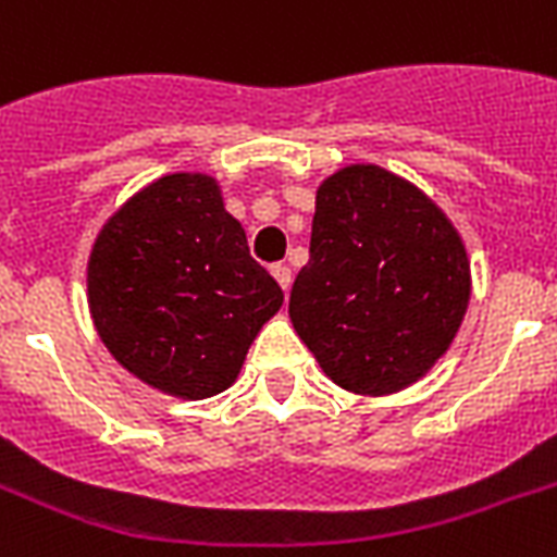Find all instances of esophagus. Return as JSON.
<instances>
[{"label":"esophagus","instance_id":"1","mask_svg":"<svg viewBox=\"0 0 557 557\" xmlns=\"http://www.w3.org/2000/svg\"><path fill=\"white\" fill-rule=\"evenodd\" d=\"M271 274H274V280L283 286V292L292 288V269H288L286 262H274V265H271Z\"/></svg>","mask_w":557,"mask_h":557}]
</instances>
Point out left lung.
I'll list each match as a JSON object with an SVG mask.
<instances>
[{
	"instance_id": "1",
	"label": "left lung",
	"mask_w": 557,
	"mask_h": 557,
	"mask_svg": "<svg viewBox=\"0 0 557 557\" xmlns=\"http://www.w3.org/2000/svg\"><path fill=\"white\" fill-rule=\"evenodd\" d=\"M471 297L466 245L410 182L372 164L318 187L288 318L338 387L381 396L445 356Z\"/></svg>"
}]
</instances>
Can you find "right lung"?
<instances>
[{
	"instance_id": "obj_1",
	"label": "right lung",
	"mask_w": 557,
	"mask_h": 557,
	"mask_svg": "<svg viewBox=\"0 0 557 557\" xmlns=\"http://www.w3.org/2000/svg\"><path fill=\"white\" fill-rule=\"evenodd\" d=\"M283 288L201 173L135 193L95 239L89 309L121 367L178 398L227 389Z\"/></svg>"
}]
</instances>
